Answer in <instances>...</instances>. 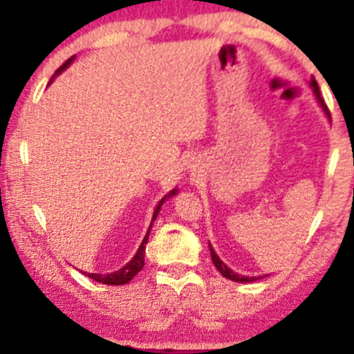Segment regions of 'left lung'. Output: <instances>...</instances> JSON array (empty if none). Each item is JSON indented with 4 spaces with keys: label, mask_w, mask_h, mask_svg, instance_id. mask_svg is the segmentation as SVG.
Masks as SVG:
<instances>
[{
    "label": "left lung",
    "mask_w": 354,
    "mask_h": 354,
    "mask_svg": "<svg viewBox=\"0 0 354 354\" xmlns=\"http://www.w3.org/2000/svg\"><path fill=\"white\" fill-rule=\"evenodd\" d=\"M310 87L313 88V94H315L317 101L320 102V106H322V109L326 111V114H327V116H330V114H329V109H327L326 102H324L322 95H320V88H319V85H317V80H315V78H312V80H310ZM209 248H210V257H212V262H214V266H216V269L219 270V272L223 274V276L226 277V279H231V281H234V283H252V281H257V279H260V277H245V276H240V274L233 272V270H231L230 267H227L226 263H224L223 260H221L219 257H217V253L214 252V248H212V246L209 245Z\"/></svg>",
    "instance_id": "8db88e82"
}]
</instances>
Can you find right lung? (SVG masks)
<instances>
[{
	"mask_svg": "<svg viewBox=\"0 0 354 354\" xmlns=\"http://www.w3.org/2000/svg\"><path fill=\"white\" fill-rule=\"evenodd\" d=\"M71 62H73V56H71L70 59H66V62L63 63V66H59L58 70H56V75L62 73V71L65 70V68H66L68 65H70ZM176 194H178V190H176V188H174L173 192H169V194H167L166 197L160 200L159 205L156 207L154 216H152V221H156V217H157V214H159L160 207H162L164 200L169 198V197H173V195H176ZM151 227H152V223H151V226H149V231H147V234H145L144 241H142V245L138 246V250H137V253H135V257L130 260V262L127 263V266L123 267V269L116 270V272H111V274H85V272H84L85 276H88V277H91V279L97 281V283L113 284V286H121V284L130 283V281L133 279V277L137 276V274L140 272L142 269H144V263H145V260H144V255H145V243H147V240H149V233H151Z\"/></svg>",
	"mask_w": 354,
	"mask_h": 354,
	"instance_id": "add662e5",
	"label": "right lung"
}]
</instances>
